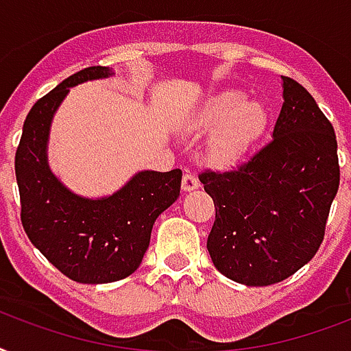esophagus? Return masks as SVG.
Here are the masks:
<instances>
[{
  "label": "esophagus",
  "mask_w": 351,
  "mask_h": 351,
  "mask_svg": "<svg viewBox=\"0 0 351 351\" xmlns=\"http://www.w3.org/2000/svg\"><path fill=\"white\" fill-rule=\"evenodd\" d=\"M181 184H183V190L190 192V190H195L199 186V181H197V178L192 172H184Z\"/></svg>",
  "instance_id": "1"
}]
</instances>
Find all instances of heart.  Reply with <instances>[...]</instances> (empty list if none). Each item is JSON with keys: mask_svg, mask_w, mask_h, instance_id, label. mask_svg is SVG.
I'll list each match as a JSON object with an SVG mask.
<instances>
[{"mask_svg": "<svg viewBox=\"0 0 351 351\" xmlns=\"http://www.w3.org/2000/svg\"><path fill=\"white\" fill-rule=\"evenodd\" d=\"M267 110L256 99H245L240 89H223L199 106L194 126L213 130L208 138V157L219 165L240 159L267 126Z\"/></svg>", "mask_w": 351, "mask_h": 351, "instance_id": "heart-1", "label": "heart"}]
</instances>
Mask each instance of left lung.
<instances>
[{
	"label": "left lung",
	"instance_id": "1",
	"mask_svg": "<svg viewBox=\"0 0 351 351\" xmlns=\"http://www.w3.org/2000/svg\"><path fill=\"white\" fill-rule=\"evenodd\" d=\"M284 80L273 138L229 170H203L214 201L206 240L214 267L245 286L286 280L317 254L341 170L331 122L308 89Z\"/></svg>",
	"mask_w": 351,
	"mask_h": 351
}]
</instances>
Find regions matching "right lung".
I'll use <instances>...</instances> for the list:
<instances>
[{
	"instance_id": "obj_1",
	"label": "right lung",
	"mask_w": 351,
	"mask_h": 351,
	"mask_svg": "<svg viewBox=\"0 0 351 351\" xmlns=\"http://www.w3.org/2000/svg\"><path fill=\"white\" fill-rule=\"evenodd\" d=\"M110 75L102 65L86 67L38 100L23 122L14 159L21 225L29 240L60 273L80 284L117 282L141 265L152 227L179 197L183 176L179 168L145 170L113 195L88 199L51 172L47 138L54 111L69 88Z\"/></svg>"
}]
</instances>
